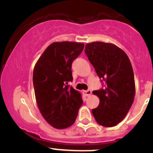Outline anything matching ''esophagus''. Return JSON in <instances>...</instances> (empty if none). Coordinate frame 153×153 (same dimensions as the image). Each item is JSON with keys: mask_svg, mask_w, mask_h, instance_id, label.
<instances>
[{"mask_svg": "<svg viewBox=\"0 0 153 153\" xmlns=\"http://www.w3.org/2000/svg\"><path fill=\"white\" fill-rule=\"evenodd\" d=\"M83 94H84V95H85V97L90 96V95L91 94V90L84 91H83Z\"/></svg>", "mask_w": 153, "mask_h": 153, "instance_id": "esophagus-1", "label": "esophagus"}]
</instances>
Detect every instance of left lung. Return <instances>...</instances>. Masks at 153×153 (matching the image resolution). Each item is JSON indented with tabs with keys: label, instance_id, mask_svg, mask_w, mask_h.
I'll return each instance as SVG.
<instances>
[{
	"label": "left lung",
	"instance_id": "obj_1",
	"mask_svg": "<svg viewBox=\"0 0 153 153\" xmlns=\"http://www.w3.org/2000/svg\"><path fill=\"white\" fill-rule=\"evenodd\" d=\"M85 53L105 87L94 91L100 104L92 114L100 125L112 127L124 119L135 94L131 62L126 53L111 43L94 42L85 45Z\"/></svg>",
	"mask_w": 153,
	"mask_h": 153
}]
</instances>
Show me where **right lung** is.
I'll use <instances>...</instances> for the list:
<instances>
[{
    "label": "right lung",
    "mask_w": 153,
    "mask_h": 153,
    "mask_svg": "<svg viewBox=\"0 0 153 153\" xmlns=\"http://www.w3.org/2000/svg\"><path fill=\"white\" fill-rule=\"evenodd\" d=\"M83 48V43L53 42L45 49L33 69V86L39 111L50 125L58 129L74 123L82 104L81 94L68 83L73 80L72 62Z\"/></svg>",
    "instance_id": "add662e5"
}]
</instances>
